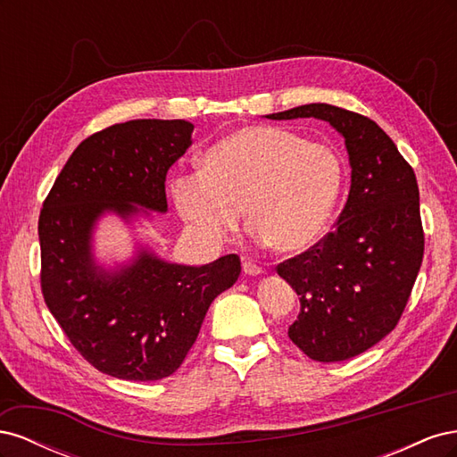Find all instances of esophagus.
I'll return each instance as SVG.
<instances>
[{"label": "esophagus", "instance_id": "obj_1", "mask_svg": "<svg viewBox=\"0 0 457 457\" xmlns=\"http://www.w3.org/2000/svg\"><path fill=\"white\" fill-rule=\"evenodd\" d=\"M242 270H244L245 274H250V276H257V274L262 272L261 267L255 265V262H252V261H244V262H242Z\"/></svg>", "mask_w": 457, "mask_h": 457}]
</instances>
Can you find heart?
I'll use <instances>...</instances> for the list:
<instances>
[{"instance_id": "1", "label": "heart", "mask_w": 457, "mask_h": 457, "mask_svg": "<svg viewBox=\"0 0 457 457\" xmlns=\"http://www.w3.org/2000/svg\"><path fill=\"white\" fill-rule=\"evenodd\" d=\"M343 179V162L329 146L250 126L207 148L200 171L175 175L170 188L179 217L204 240H225L244 207L255 240L301 253L329 225Z\"/></svg>"}]
</instances>
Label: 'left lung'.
Masks as SVG:
<instances>
[{"instance_id":"1","label":"left lung","mask_w":457,"mask_h":457,"mask_svg":"<svg viewBox=\"0 0 457 457\" xmlns=\"http://www.w3.org/2000/svg\"><path fill=\"white\" fill-rule=\"evenodd\" d=\"M270 120L316 118L343 135L351 190L334 232L276 270L301 311L287 336L316 362H339L391 334L423 261L420 188L411 165L376 121L324 103Z\"/></svg>"}]
</instances>
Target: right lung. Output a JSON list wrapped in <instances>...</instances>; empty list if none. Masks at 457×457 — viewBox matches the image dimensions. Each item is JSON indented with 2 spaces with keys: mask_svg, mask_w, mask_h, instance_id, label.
Returning a JSON list of instances; mask_svg holds the SVG:
<instances>
[{
  "mask_svg": "<svg viewBox=\"0 0 457 457\" xmlns=\"http://www.w3.org/2000/svg\"><path fill=\"white\" fill-rule=\"evenodd\" d=\"M185 120H131L72 152L39 213L41 292L76 351L126 381L171 376L195 345L212 301L240 276V257L188 267L148 247L106 270L93 232L106 213L123 220L165 213V175L192 145Z\"/></svg>",
  "mask_w": 457,
  "mask_h": 457,
  "instance_id": "1",
  "label": "right lung"
}]
</instances>
